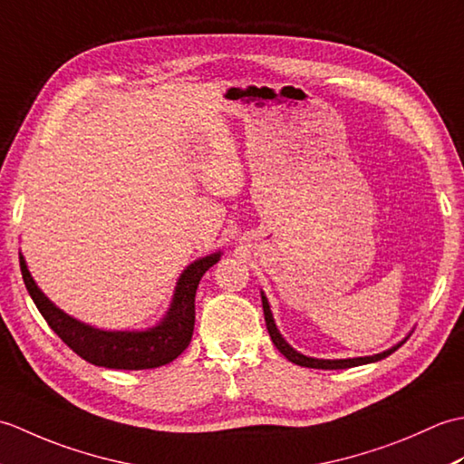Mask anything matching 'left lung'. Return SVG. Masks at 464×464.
Returning a JSON list of instances; mask_svg holds the SVG:
<instances>
[{"label": "left lung", "instance_id": "obj_1", "mask_svg": "<svg viewBox=\"0 0 464 464\" xmlns=\"http://www.w3.org/2000/svg\"><path fill=\"white\" fill-rule=\"evenodd\" d=\"M261 301H263V313H265V323H267V331L271 334V341L275 347H277L285 357H287L291 362L299 364V367H309V369H324V371H331V369H349V367H359V364H367V362H374V361H381L384 357H389L391 353H395L401 344L397 347H392L389 351H384L381 354H372V357H359V359H339V361H323V359H311V357H304V354L297 353L295 349H291L285 339L279 334L277 327H275L273 323V314L269 309V303L265 299V295H261Z\"/></svg>", "mask_w": 464, "mask_h": 464}]
</instances>
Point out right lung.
I'll list each match as a JSON object with an SVG mask.
<instances>
[{
  "label": "right lung",
  "mask_w": 464,
  "mask_h": 464,
  "mask_svg": "<svg viewBox=\"0 0 464 464\" xmlns=\"http://www.w3.org/2000/svg\"><path fill=\"white\" fill-rule=\"evenodd\" d=\"M219 261V253L195 261L185 269L177 283L171 309L160 327L145 333H121V331H100L90 324H83L59 311L49 303L45 295L37 289L27 265L19 255V267L25 287L32 295L35 307L42 313L49 327L75 354L87 362L107 369L140 371L155 369L171 362L191 343L195 327V291L205 271Z\"/></svg>",
  "instance_id": "1"
}]
</instances>
